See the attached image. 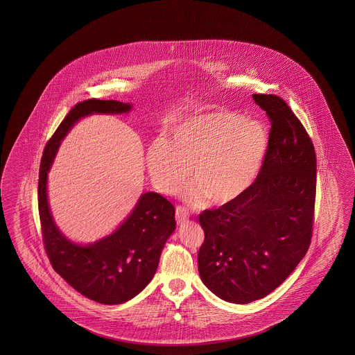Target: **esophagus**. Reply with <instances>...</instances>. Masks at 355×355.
<instances>
[{
	"mask_svg": "<svg viewBox=\"0 0 355 355\" xmlns=\"http://www.w3.org/2000/svg\"><path fill=\"white\" fill-rule=\"evenodd\" d=\"M189 209L186 208V207H177V209H175V220H177V223L178 224H184L186 221H187V218H189Z\"/></svg>",
	"mask_w": 355,
	"mask_h": 355,
	"instance_id": "obj_1",
	"label": "esophagus"
}]
</instances>
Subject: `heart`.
Listing matches in <instances>:
<instances>
[{"mask_svg": "<svg viewBox=\"0 0 355 355\" xmlns=\"http://www.w3.org/2000/svg\"><path fill=\"white\" fill-rule=\"evenodd\" d=\"M268 131L257 119L236 112H212L183 121L171 139L156 140L147 150L152 182L164 193H175L190 178L187 196L224 205L236 200L258 177L268 150Z\"/></svg>", "mask_w": 355, "mask_h": 355, "instance_id": "b5f03b06", "label": "heart"}]
</instances>
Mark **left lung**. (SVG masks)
<instances>
[{"mask_svg": "<svg viewBox=\"0 0 355 355\" xmlns=\"http://www.w3.org/2000/svg\"><path fill=\"white\" fill-rule=\"evenodd\" d=\"M252 97L270 121L258 177L236 200L199 215L202 281L239 304L268 295L304 258L316 198V155L301 121L277 95Z\"/></svg>", "mask_w": 355, "mask_h": 355, "instance_id": "obj_1", "label": "left lung"}]
</instances>
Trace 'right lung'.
Masks as SVG:
<instances>
[{"mask_svg":"<svg viewBox=\"0 0 355 355\" xmlns=\"http://www.w3.org/2000/svg\"><path fill=\"white\" fill-rule=\"evenodd\" d=\"M130 104L88 98L71 107L44 148L37 202L44 248L54 270L82 295L104 304L129 301L156 273L162 248L175 229L174 205L146 193L119 229L94 245L70 242L54 224L46 198V175L60 141L78 119L92 113H126Z\"/></svg>","mask_w":355,"mask_h":355,"instance_id":"1","label":"right lung"}]
</instances>
